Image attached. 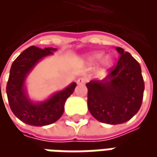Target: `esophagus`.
Segmentation results:
<instances>
[{"label":"esophagus","mask_w":157,"mask_h":157,"mask_svg":"<svg viewBox=\"0 0 157 157\" xmlns=\"http://www.w3.org/2000/svg\"><path fill=\"white\" fill-rule=\"evenodd\" d=\"M88 81V79L86 78V77H81V78H79L77 81H76V83L78 84V85H84L85 83H86V82Z\"/></svg>","instance_id":"1"}]
</instances>
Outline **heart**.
Masks as SVG:
<instances>
[{"instance_id": "heart-1", "label": "heart", "mask_w": 157, "mask_h": 157, "mask_svg": "<svg viewBox=\"0 0 157 157\" xmlns=\"http://www.w3.org/2000/svg\"><path fill=\"white\" fill-rule=\"evenodd\" d=\"M104 53L102 51L92 52L85 56V62L89 65H92L99 62L98 71L100 74H105L113 67L115 64V58L112 55H108L103 57Z\"/></svg>"}]
</instances>
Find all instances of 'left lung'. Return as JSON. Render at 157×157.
Segmentation results:
<instances>
[{
    "mask_svg": "<svg viewBox=\"0 0 157 157\" xmlns=\"http://www.w3.org/2000/svg\"><path fill=\"white\" fill-rule=\"evenodd\" d=\"M116 50L120 57L115 68L102 81L86 84L91 114L109 124H123L133 118L140 109L145 90L140 64L124 48L117 47Z\"/></svg>",
    "mask_w": 157,
    "mask_h": 157,
    "instance_id": "8db88e82",
    "label": "left lung"
}]
</instances>
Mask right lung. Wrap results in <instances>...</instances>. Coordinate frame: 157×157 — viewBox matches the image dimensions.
Masks as SVG:
<instances>
[{
  "label": "right lung",
  "mask_w": 157,
  "mask_h": 157,
  "mask_svg": "<svg viewBox=\"0 0 157 157\" xmlns=\"http://www.w3.org/2000/svg\"><path fill=\"white\" fill-rule=\"evenodd\" d=\"M56 50L55 48L42 49L31 46L22 52L12 63L6 85L9 105L16 117L27 124L44 126L57 121L64 113L66 99L76 86V83L72 82L43 102H33L29 98L25 86L28 75L42 59L53 55Z\"/></svg>",
  "instance_id": "1"
}]
</instances>
